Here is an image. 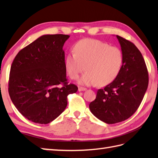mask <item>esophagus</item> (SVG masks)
I'll return each mask as SVG.
<instances>
[{"mask_svg":"<svg viewBox=\"0 0 158 158\" xmlns=\"http://www.w3.org/2000/svg\"><path fill=\"white\" fill-rule=\"evenodd\" d=\"M87 90V88H84V87H79V88H78V90H79V92L84 91V90Z\"/></svg>","mask_w":158,"mask_h":158,"instance_id":"34e87169","label":"esophagus"}]
</instances>
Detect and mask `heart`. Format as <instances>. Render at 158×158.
<instances>
[{"instance_id":"heart-1","label":"heart","mask_w":158,"mask_h":158,"mask_svg":"<svg viewBox=\"0 0 158 158\" xmlns=\"http://www.w3.org/2000/svg\"><path fill=\"white\" fill-rule=\"evenodd\" d=\"M73 52L66 57L65 68L73 79L87 70L79 79L82 85L104 86L113 82L121 71L123 55L118 48L97 39H85L77 43Z\"/></svg>"}]
</instances>
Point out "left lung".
<instances>
[{
    "label": "left lung",
    "instance_id": "1",
    "mask_svg": "<svg viewBox=\"0 0 158 158\" xmlns=\"http://www.w3.org/2000/svg\"><path fill=\"white\" fill-rule=\"evenodd\" d=\"M121 46L123 64L114 81L97 92L89 108L97 118L106 124L127 119L135 113L148 85L144 59L133 43L117 35Z\"/></svg>",
    "mask_w": 158,
    "mask_h": 158
}]
</instances>
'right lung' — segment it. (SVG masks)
Instances as JSON below:
<instances>
[{"label":"right lung","mask_w":158,"mask_h":158,"mask_svg":"<svg viewBox=\"0 0 158 158\" xmlns=\"http://www.w3.org/2000/svg\"><path fill=\"white\" fill-rule=\"evenodd\" d=\"M69 35L40 36L17 54L11 64L8 91L25 118L37 124L52 122L67 106L68 95L78 90L68 84L63 47Z\"/></svg>","instance_id":"add662e5"}]
</instances>
